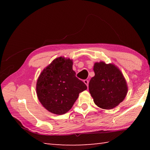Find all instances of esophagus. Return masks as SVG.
Here are the masks:
<instances>
[{
    "mask_svg": "<svg viewBox=\"0 0 150 150\" xmlns=\"http://www.w3.org/2000/svg\"><path fill=\"white\" fill-rule=\"evenodd\" d=\"M83 82H84V83L88 87V80H87V79H85V80H84L83 81Z\"/></svg>",
    "mask_w": 150,
    "mask_h": 150,
    "instance_id": "obj_1",
    "label": "esophagus"
}]
</instances>
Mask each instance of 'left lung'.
Returning <instances> with one entry per match:
<instances>
[{
    "label": "left lung",
    "mask_w": 150,
    "mask_h": 150,
    "mask_svg": "<svg viewBox=\"0 0 150 150\" xmlns=\"http://www.w3.org/2000/svg\"><path fill=\"white\" fill-rule=\"evenodd\" d=\"M95 76L88 83V89L98 107L112 109L122 102L128 93V85L122 73L113 63H95Z\"/></svg>",
    "instance_id": "8db88e82"
}]
</instances>
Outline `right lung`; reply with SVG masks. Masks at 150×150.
Instances as JSON below:
<instances>
[{
    "instance_id": "right-lung-1",
    "label": "right lung",
    "mask_w": 150,
    "mask_h": 150,
    "mask_svg": "<svg viewBox=\"0 0 150 150\" xmlns=\"http://www.w3.org/2000/svg\"><path fill=\"white\" fill-rule=\"evenodd\" d=\"M73 60L59 57L45 67L38 78L36 94L42 106L50 112L61 115L67 112L79 94L87 88L76 77Z\"/></svg>"
}]
</instances>
